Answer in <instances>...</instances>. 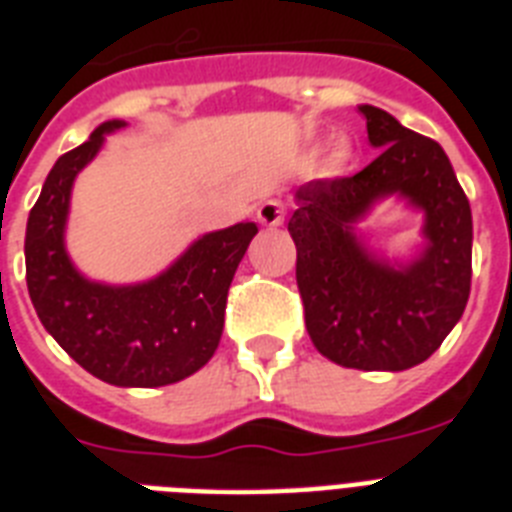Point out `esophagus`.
Returning a JSON list of instances; mask_svg holds the SVG:
<instances>
[{"label":"esophagus","instance_id":"esophagus-1","mask_svg":"<svg viewBox=\"0 0 512 512\" xmlns=\"http://www.w3.org/2000/svg\"><path fill=\"white\" fill-rule=\"evenodd\" d=\"M287 217V204L281 199H265L260 207H257V220L268 228H276V225L284 223Z\"/></svg>","mask_w":512,"mask_h":512}]
</instances>
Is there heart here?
Here are the masks:
<instances>
[{
    "instance_id": "heart-1",
    "label": "heart",
    "mask_w": 512,
    "mask_h": 512,
    "mask_svg": "<svg viewBox=\"0 0 512 512\" xmlns=\"http://www.w3.org/2000/svg\"><path fill=\"white\" fill-rule=\"evenodd\" d=\"M345 156H348L345 154V148L337 146L335 151H332V156H329V164H332V167H340V164L345 162Z\"/></svg>"
}]
</instances>
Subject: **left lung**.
I'll list each match as a JSON object with an SVG mask.
<instances>
[{"instance_id": "left-lung-1", "label": "left lung", "mask_w": 512, "mask_h": 512, "mask_svg": "<svg viewBox=\"0 0 512 512\" xmlns=\"http://www.w3.org/2000/svg\"><path fill=\"white\" fill-rule=\"evenodd\" d=\"M380 156L350 177L297 188L289 233L305 327L321 356L348 369L401 372L422 364L460 321L470 295L473 217L449 156L382 108L358 106ZM396 192L426 212L429 247L390 266L360 244L352 225Z\"/></svg>"}]
</instances>
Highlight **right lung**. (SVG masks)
Listing matches in <instances>:
<instances>
[{
    "mask_svg": "<svg viewBox=\"0 0 512 512\" xmlns=\"http://www.w3.org/2000/svg\"><path fill=\"white\" fill-rule=\"evenodd\" d=\"M106 122L55 162L26 225V284L36 316L76 364L119 388H159L199 372L223 335L233 273L255 239V223L204 233L156 279L108 287L68 260V199L74 177L95 159Z\"/></svg>",
    "mask_w": 512,
    "mask_h": 512,
    "instance_id": "right-lung-1",
    "label": "right lung"
}]
</instances>
